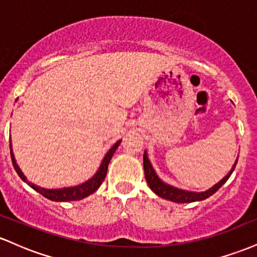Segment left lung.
Segmentation results:
<instances>
[{"label": "left lung", "mask_w": 257, "mask_h": 257, "mask_svg": "<svg viewBox=\"0 0 257 257\" xmlns=\"http://www.w3.org/2000/svg\"><path fill=\"white\" fill-rule=\"evenodd\" d=\"M237 161H235V163L233 164L232 169L229 170V173L227 174L225 178L221 180L220 182H217L216 185H214L211 188L204 191V192H191V191L180 190V188L173 187V186L168 185L166 182L162 181V180L158 178L157 174H156L155 169L152 168L151 162L149 161L146 151L144 153V170H145V179L147 184L150 186V188H151L156 194H158L159 197H162V198L168 199V200H172V202H176V203H192V202H197V200L206 199L208 197L213 196L221 186L228 180L229 176H231V174L233 173V170H234L235 168V164H237Z\"/></svg>", "instance_id": "1"}]
</instances>
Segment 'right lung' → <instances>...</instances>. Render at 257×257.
I'll list each match as a JSON object with an SVG mask.
<instances>
[{
    "label": "right lung",
    "instance_id": "right-lung-1",
    "mask_svg": "<svg viewBox=\"0 0 257 257\" xmlns=\"http://www.w3.org/2000/svg\"><path fill=\"white\" fill-rule=\"evenodd\" d=\"M120 141L122 140L117 141V143L114 144V145L112 146L110 150H108V152L105 155L101 164H100L99 170L96 172L95 175H94L91 179L88 180V181H85V182H83V184H81L78 186H75V187H65V188H57V190H48V188H42V187H40V186H36L35 184H32V182L29 181V180L25 178V175L23 174L22 170H20V168L18 167L16 158H14V155H13V150H12V144H11V139H10L11 158H12V163H13V167H14V169H16L18 175L20 176V179H22L23 181H25L26 184L30 186L31 188H34V190L37 191L38 193L42 194V196L46 197L47 199L54 200V202H70V200H79V199L84 198V197L89 196V194L94 193L96 190H98V188L100 187V185L102 184V181H104L106 178L108 163H110L113 153L116 152L117 147L119 146Z\"/></svg>",
    "mask_w": 257,
    "mask_h": 257
}]
</instances>
